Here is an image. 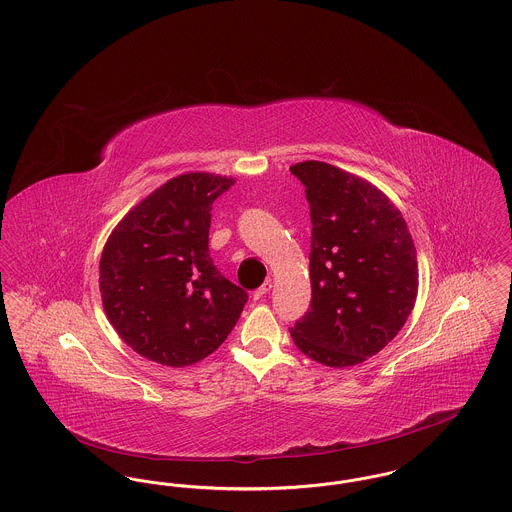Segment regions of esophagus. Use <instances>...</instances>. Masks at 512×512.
I'll use <instances>...</instances> for the list:
<instances>
[{
	"label": "esophagus",
	"instance_id": "34e87169",
	"mask_svg": "<svg viewBox=\"0 0 512 512\" xmlns=\"http://www.w3.org/2000/svg\"><path fill=\"white\" fill-rule=\"evenodd\" d=\"M270 290H272V282H270V280H267V282H265V284H263V286H261V288H259L257 292L253 293V299L257 301V299L265 297V295H267V293L270 292Z\"/></svg>",
	"mask_w": 512,
	"mask_h": 512
}]
</instances>
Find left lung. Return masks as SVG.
<instances>
[{
  "label": "left lung",
  "instance_id": "1",
  "mask_svg": "<svg viewBox=\"0 0 512 512\" xmlns=\"http://www.w3.org/2000/svg\"><path fill=\"white\" fill-rule=\"evenodd\" d=\"M311 207V307L290 328L320 365H359L403 328L418 292L416 247L399 209L363 178L293 165Z\"/></svg>",
  "mask_w": 512,
  "mask_h": 512
}]
</instances>
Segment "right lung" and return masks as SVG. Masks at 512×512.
Instances as JSON below:
<instances>
[{"instance_id": "add662e5", "label": "right lung", "mask_w": 512, "mask_h": 512, "mask_svg": "<svg viewBox=\"0 0 512 512\" xmlns=\"http://www.w3.org/2000/svg\"><path fill=\"white\" fill-rule=\"evenodd\" d=\"M234 178L188 172L138 203L99 261L105 315L136 353L194 365L219 349L247 303L209 255L211 209Z\"/></svg>"}]
</instances>
